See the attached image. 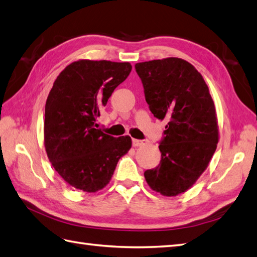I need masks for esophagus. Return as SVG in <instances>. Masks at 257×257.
<instances>
[{
    "label": "esophagus",
    "mask_w": 257,
    "mask_h": 257,
    "mask_svg": "<svg viewBox=\"0 0 257 257\" xmlns=\"http://www.w3.org/2000/svg\"><path fill=\"white\" fill-rule=\"evenodd\" d=\"M145 141H142V140H137V139H133V146L134 147H141V146H143L145 145Z\"/></svg>",
    "instance_id": "esophagus-1"
}]
</instances>
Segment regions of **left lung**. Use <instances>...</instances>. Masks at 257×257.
<instances>
[{"instance_id":"1","label":"left lung","mask_w":257,"mask_h":257,"mask_svg":"<svg viewBox=\"0 0 257 257\" xmlns=\"http://www.w3.org/2000/svg\"><path fill=\"white\" fill-rule=\"evenodd\" d=\"M146 101L154 117L168 120L161 141V163L145 172L149 186L173 197L189 189L217 149L216 107L204 77L181 58L136 63Z\"/></svg>"}]
</instances>
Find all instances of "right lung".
<instances>
[{"instance_id": "obj_1", "label": "right lung", "mask_w": 257, "mask_h": 257, "mask_svg": "<svg viewBox=\"0 0 257 257\" xmlns=\"http://www.w3.org/2000/svg\"><path fill=\"white\" fill-rule=\"evenodd\" d=\"M129 62L74 61L58 75L45 107L44 141L48 159L64 182L96 193L111 180L131 138H114L96 129L100 109L131 72Z\"/></svg>"}]
</instances>
